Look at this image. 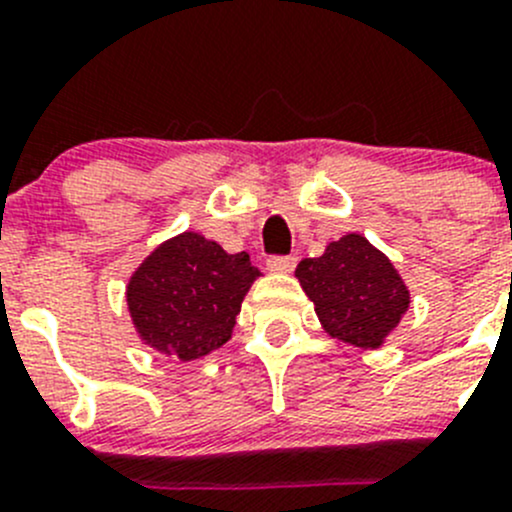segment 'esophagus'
<instances>
[{"label": "esophagus", "instance_id": "esophagus-1", "mask_svg": "<svg viewBox=\"0 0 512 512\" xmlns=\"http://www.w3.org/2000/svg\"><path fill=\"white\" fill-rule=\"evenodd\" d=\"M295 265H297V257H292V255L270 257V260H267V270L277 272V275H287V272L295 270Z\"/></svg>", "mask_w": 512, "mask_h": 512}]
</instances>
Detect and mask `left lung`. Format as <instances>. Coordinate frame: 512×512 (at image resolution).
I'll return each instance as SVG.
<instances>
[{"label":"left lung","mask_w":512,"mask_h":512,"mask_svg":"<svg viewBox=\"0 0 512 512\" xmlns=\"http://www.w3.org/2000/svg\"><path fill=\"white\" fill-rule=\"evenodd\" d=\"M295 277L315 305L322 330L362 350L385 345L410 307V290L390 257L357 232L330 242Z\"/></svg>","instance_id":"left-lung-1"}]
</instances>
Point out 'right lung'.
Returning <instances> with one entry per match:
<instances>
[{
	"label": "right lung",
	"instance_id": "1",
	"mask_svg": "<svg viewBox=\"0 0 512 512\" xmlns=\"http://www.w3.org/2000/svg\"><path fill=\"white\" fill-rule=\"evenodd\" d=\"M257 277L247 252L230 255L187 230L140 262L124 295L137 337L162 355L190 362L230 340Z\"/></svg>",
	"mask_w": 512,
	"mask_h": 512
}]
</instances>
